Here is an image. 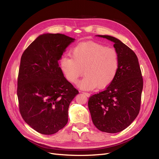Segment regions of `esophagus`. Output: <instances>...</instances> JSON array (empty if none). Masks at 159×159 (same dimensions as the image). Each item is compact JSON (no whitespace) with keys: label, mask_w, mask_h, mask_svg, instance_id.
<instances>
[{"label":"esophagus","mask_w":159,"mask_h":159,"mask_svg":"<svg viewBox=\"0 0 159 159\" xmlns=\"http://www.w3.org/2000/svg\"><path fill=\"white\" fill-rule=\"evenodd\" d=\"M82 93H83L84 94H85V96H87V97H89L90 96V93H87V92H82Z\"/></svg>","instance_id":"34e87169"}]
</instances>
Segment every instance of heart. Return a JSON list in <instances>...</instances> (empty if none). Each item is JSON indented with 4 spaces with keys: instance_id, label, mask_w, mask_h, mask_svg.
Here are the masks:
<instances>
[{
    "instance_id": "1",
    "label": "heart",
    "mask_w": 159,
    "mask_h": 159,
    "mask_svg": "<svg viewBox=\"0 0 159 159\" xmlns=\"http://www.w3.org/2000/svg\"><path fill=\"white\" fill-rule=\"evenodd\" d=\"M60 64L65 78L70 83H77L84 72L85 76L78 84L81 89L91 90L97 87L102 89L116 78L119 56L114 48L94 42H82L74 49L72 57L62 56Z\"/></svg>"
}]
</instances>
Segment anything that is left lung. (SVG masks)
<instances>
[{
  "label": "left lung",
  "instance_id": "1",
  "mask_svg": "<svg viewBox=\"0 0 159 159\" xmlns=\"http://www.w3.org/2000/svg\"><path fill=\"white\" fill-rule=\"evenodd\" d=\"M114 43L119 56L116 78L102 91L88 100L93 123L102 132L116 133L133 122L140 110L143 78L136 55L122 42L108 35H98Z\"/></svg>",
  "mask_w": 159,
  "mask_h": 159
}]
</instances>
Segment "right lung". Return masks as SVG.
I'll list each match as a JSON object with an SVG mask.
<instances>
[{
  "instance_id": "add662e5",
  "label": "right lung",
  "mask_w": 159,
  "mask_h": 159,
  "mask_svg": "<svg viewBox=\"0 0 159 159\" xmlns=\"http://www.w3.org/2000/svg\"><path fill=\"white\" fill-rule=\"evenodd\" d=\"M74 40L62 34L40 35L24 51L17 78L21 115L31 128L53 134L68 122V107L78 91L64 77L59 60Z\"/></svg>"
}]
</instances>
